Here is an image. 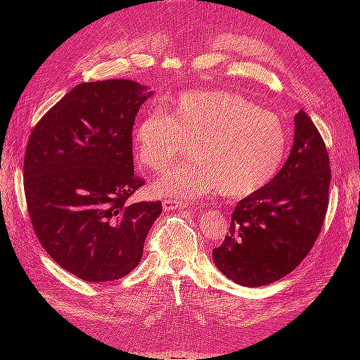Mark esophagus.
Returning a JSON list of instances; mask_svg holds the SVG:
<instances>
[{
	"label": "esophagus",
	"mask_w": 360,
	"mask_h": 360,
	"mask_svg": "<svg viewBox=\"0 0 360 360\" xmlns=\"http://www.w3.org/2000/svg\"><path fill=\"white\" fill-rule=\"evenodd\" d=\"M163 207H165V210H172V209H184V207H189V202L174 201V200H165V201H163Z\"/></svg>",
	"instance_id": "1"
}]
</instances>
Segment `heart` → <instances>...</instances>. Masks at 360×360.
<instances>
[{
  "label": "heart",
  "instance_id": "obj_1",
  "mask_svg": "<svg viewBox=\"0 0 360 360\" xmlns=\"http://www.w3.org/2000/svg\"><path fill=\"white\" fill-rule=\"evenodd\" d=\"M191 144L197 160L169 169L156 189L181 201L216 189L243 198L275 179L288 135L276 114L226 90L181 93L169 114L150 110L135 130L138 158L155 171L169 167Z\"/></svg>",
  "mask_w": 360,
  "mask_h": 360
}]
</instances>
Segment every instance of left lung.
I'll return each mask as SVG.
<instances>
[{
  "label": "left lung",
  "instance_id": "8db88e82",
  "mask_svg": "<svg viewBox=\"0 0 360 360\" xmlns=\"http://www.w3.org/2000/svg\"><path fill=\"white\" fill-rule=\"evenodd\" d=\"M294 126L285 165L267 186L237 202L224 242L213 249L216 267L238 285L263 287L287 276L321 231L332 179L328 148L303 110Z\"/></svg>",
  "mask_w": 360,
  "mask_h": 360
}]
</instances>
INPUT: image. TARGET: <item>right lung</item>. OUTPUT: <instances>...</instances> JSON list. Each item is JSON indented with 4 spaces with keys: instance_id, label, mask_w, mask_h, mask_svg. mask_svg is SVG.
Listing matches in <instances>:
<instances>
[{
    "instance_id": "right-lung-1",
    "label": "right lung",
    "mask_w": 360,
    "mask_h": 360,
    "mask_svg": "<svg viewBox=\"0 0 360 360\" xmlns=\"http://www.w3.org/2000/svg\"><path fill=\"white\" fill-rule=\"evenodd\" d=\"M151 96L130 79L82 82L40 118L24 159L27 209L40 245L89 282L126 276L141 257L160 201H132V129Z\"/></svg>"
}]
</instances>
